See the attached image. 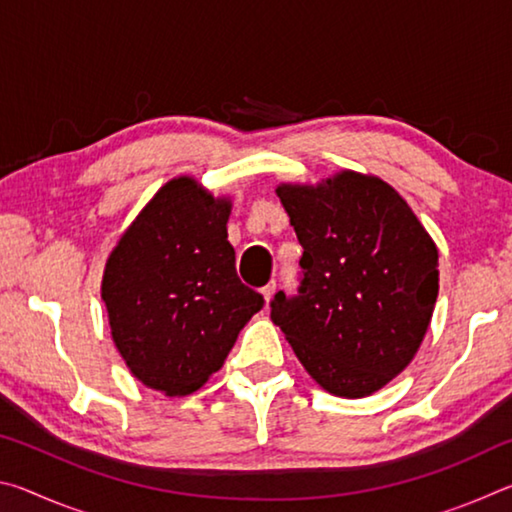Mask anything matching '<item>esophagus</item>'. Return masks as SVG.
Instances as JSON below:
<instances>
[{"mask_svg": "<svg viewBox=\"0 0 512 512\" xmlns=\"http://www.w3.org/2000/svg\"><path fill=\"white\" fill-rule=\"evenodd\" d=\"M275 289H277V284H275V282H268L266 287L262 289V296H264V300H266V302L275 296Z\"/></svg>", "mask_w": 512, "mask_h": 512, "instance_id": "esophagus-1", "label": "esophagus"}]
</instances>
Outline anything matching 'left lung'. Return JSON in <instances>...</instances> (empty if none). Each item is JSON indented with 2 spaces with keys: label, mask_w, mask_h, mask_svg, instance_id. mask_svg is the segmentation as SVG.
<instances>
[{
  "label": "left lung",
  "mask_w": 512,
  "mask_h": 512,
  "mask_svg": "<svg viewBox=\"0 0 512 512\" xmlns=\"http://www.w3.org/2000/svg\"><path fill=\"white\" fill-rule=\"evenodd\" d=\"M298 241L300 284L273 323L325 391L363 397L409 366L438 298V250L393 187L343 171L277 187Z\"/></svg>",
  "instance_id": "obj_1"
}]
</instances>
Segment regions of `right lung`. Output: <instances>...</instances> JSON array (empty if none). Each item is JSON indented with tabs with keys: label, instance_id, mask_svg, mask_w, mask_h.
<instances>
[{
	"label": "right lung",
	"instance_id": "add662e5",
	"mask_svg": "<svg viewBox=\"0 0 512 512\" xmlns=\"http://www.w3.org/2000/svg\"><path fill=\"white\" fill-rule=\"evenodd\" d=\"M230 203L176 178L119 239L101 298L112 339L153 391L187 395L223 366L239 329L264 307L239 280L228 241Z\"/></svg>",
	"mask_w": 512,
	"mask_h": 512
}]
</instances>
